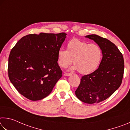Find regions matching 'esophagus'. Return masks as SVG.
Instances as JSON below:
<instances>
[{"instance_id":"obj_1","label":"esophagus","mask_w":130,"mask_h":130,"mask_svg":"<svg viewBox=\"0 0 130 130\" xmlns=\"http://www.w3.org/2000/svg\"><path fill=\"white\" fill-rule=\"evenodd\" d=\"M63 75H64L65 76H70L72 75V74L71 73H66L64 74H63Z\"/></svg>"}]
</instances>
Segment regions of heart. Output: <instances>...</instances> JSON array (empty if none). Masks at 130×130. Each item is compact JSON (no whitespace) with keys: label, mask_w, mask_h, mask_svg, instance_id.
<instances>
[{"label":"heart","mask_w":130,"mask_h":130,"mask_svg":"<svg viewBox=\"0 0 130 130\" xmlns=\"http://www.w3.org/2000/svg\"><path fill=\"white\" fill-rule=\"evenodd\" d=\"M102 58L99 46L78 39H72L67 43V50L59 49L57 62L62 68H67L73 62L75 65L71 70H78L81 74H87L97 69Z\"/></svg>","instance_id":"obj_1"}]
</instances>
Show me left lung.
<instances>
[{
  "instance_id": "obj_1",
  "label": "left lung",
  "mask_w": 130,
  "mask_h": 130,
  "mask_svg": "<svg viewBox=\"0 0 130 130\" xmlns=\"http://www.w3.org/2000/svg\"><path fill=\"white\" fill-rule=\"evenodd\" d=\"M94 41L102 51L103 58L98 69L82 77L75 91L79 100L87 104H96L105 100L122 84L124 73V59L115 44L98 35L85 36Z\"/></svg>"
}]
</instances>
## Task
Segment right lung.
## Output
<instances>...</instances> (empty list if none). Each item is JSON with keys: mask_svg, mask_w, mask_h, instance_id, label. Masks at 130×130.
I'll use <instances>...</instances> for the list:
<instances>
[{"mask_svg": "<svg viewBox=\"0 0 130 130\" xmlns=\"http://www.w3.org/2000/svg\"><path fill=\"white\" fill-rule=\"evenodd\" d=\"M67 34H28L16 43L8 58L9 79L22 95L32 101L51 93L62 77L57 52Z\"/></svg>", "mask_w": 130, "mask_h": 130, "instance_id": "obj_1", "label": "right lung"}]
</instances>
